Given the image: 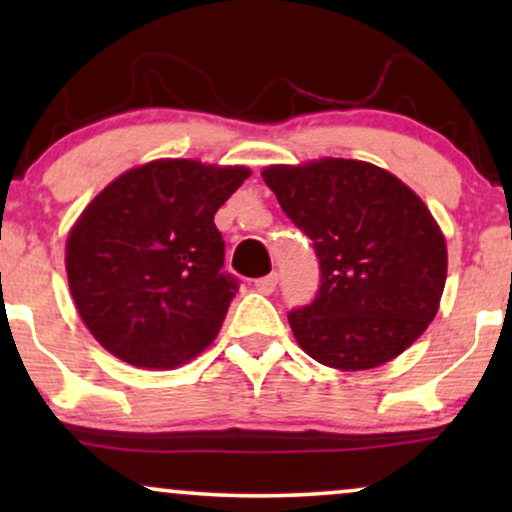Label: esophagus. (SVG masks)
I'll list each match as a JSON object with an SVG mask.
<instances>
[{
	"label": "esophagus",
	"mask_w": 512,
	"mask_h": 512,
	"mask_svg": "<svg viewBox=\"0 0 512 512\" xmlns=\"http://www.w3.org/2000/svg\"><path fill=\"white\" fill-rule=\"evenodd\" d=\"M277 282H279L277 272H272V275L258 277V279H256V282H254V289H256L258 293H263V296H270V293L277 289Z\"/></svg>",
	"instance_id": "obj_1"
}]
</instances>
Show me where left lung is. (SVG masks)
Returning a JSON list of instances; mask_svg holds the SVG:
<instances>
[{
	"mask_svg": "<svg viewBox=\"0 0 512 512\" xmlns=\"http://www.w3.org/2000/svg\"><path fill=\"white\" fill-rule=\"evenodd\" d=\"M263 179L319 258L317 298L289 312L305 354L366 370L405 352L436 317L447 277L445 237L419 195L345 158L272 165Z\"/></svg>",
	"mask_w": 512,
	"mask_h": 512,
	"instance_id": "left-lung-1",
	"label": "left lung"
}]
</instances>
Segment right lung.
<instances>
[{"label": "right lung", "instance_id": "1", "mask_svg": "<svg viewBox=\"0 0 512 512\" xmlns=\"http://www.w3.org/2000/svg\"><path fill=\"white\" fill-rule=\"evenodd\" d=\"M247 167L153 160L83 209L67 237L69 291L83 324L118 359L170 370L209 347L235 298L214 214Z\"/></svg>", "mask_w": 512, "mask_h": 512}]
</instances>
